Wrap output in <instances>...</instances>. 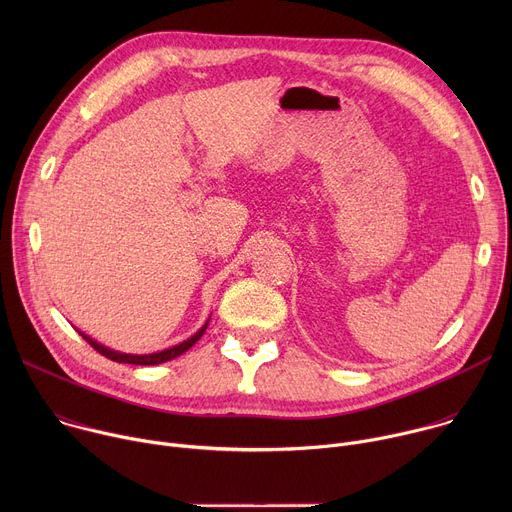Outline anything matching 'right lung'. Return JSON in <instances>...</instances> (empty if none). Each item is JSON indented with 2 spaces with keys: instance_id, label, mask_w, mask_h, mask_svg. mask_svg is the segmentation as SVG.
Instances as JSON below:
<instances>
[{
  "instance_id": "right-lung-1",
  "label": "right lung",
  "mask_w": 512,
  "mask_h": 512,
  "mask_svg": "<svg viewBox=\"0 0 512 512\" xmlns=\"http://www.w3.org/2000/svg\"><path fill=\"white\" fill-rule=\"evenodd\" d=\"M208 322H210V318H208V320L204 322V326H202L198 332H194L188 340H184V342H180V344H176V346H170V348H166V350L152 352V354H127V352H119V350L107 348L105 344L93 340L91 336H87V334L81 332V330H77V332H79L97 352H101L103 356H107V358H111V360H115V362H125V364H160V362H166V360H172V358L184 354L190 346H194V344L200 340V336L204 334Z\"/></svg>"
}]
</instances>
